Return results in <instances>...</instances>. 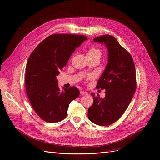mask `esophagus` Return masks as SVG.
<instances>
[{
	"label": "esophagus",
	"instance_id": "1",
	"mask_svg": "<svg viewBox=\"0 0 160 160\" xmlns=\"http://www.w3.org/2000/svg\"><path fill=\"white\" fill-rule=\"evenodd\" d=\"M80 95H87V92H85V91H80Z\"/></svg>",
	"mask_w": 160,
	"mask_h": 160
}]
</instances>
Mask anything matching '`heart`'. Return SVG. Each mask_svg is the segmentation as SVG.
Instances as JSON below:
<instances>
[{"instance_id": "1", "label": "heart", "mask_w": 160, "mask_h": 160, "mask_svg": "<svg viewBox=\"0 0 160 160\" xmlns=\"http://www.w3.org/2000/svg\"><path fill=\"white\" fill-rule=\"evenodd\" d=\"M101 54V52L100 51L99 49H98L97 48L95 47H92L91 48L89 49L87 55H100ZM92 75L89 76V78H91Z\"/></svg>"}]
</instances>
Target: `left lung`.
<instances>
[{"label":"left lung","mask_w":160,"mask_h":160,"mask_svg":"<svg viewBox=\"0 0 160 160\" xmlns=\"http://www.w3.org/2000/svg\"><path fill=\"white\" fill-rule=\"evenodd\" d=\"M104 44L108 51V63L98 79L97 88L105 90L103 98L92 93L93 103L88 109V119L104 126L116 122L124 113L136 90V70L132 58L111 35L93 39Z\"/></svg>","instance_id":"left-lung-1"}]
</instances>
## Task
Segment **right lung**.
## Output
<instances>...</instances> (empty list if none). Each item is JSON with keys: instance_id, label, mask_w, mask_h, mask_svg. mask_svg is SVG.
<instances>
[{"instance_id": "1", "label": "right lung", "mask_w": 160, "mask_h": 160, "mask_svg": "<svg viewBox=\"0 0 160 160\" xmlns=\"http://www.w3.org/2000/svg\"><path fill=\"white\" fill-rule=\"evenodd\" d=\"M84 35L55 34L44 39L31 54L26 68V93L35 112L48 122H58L67 115L70 103L80 92L58 85L57 76L77 48L86 41Z\"/></svg>"}]
</instances>
